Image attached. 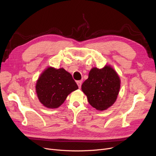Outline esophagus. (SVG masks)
Returning a JSON list of instances; mask_svg holds the SVG:
<instances>
[{"mask_svg": "<svg viewBox=\"0 0 156 156\" xmlns=\"http://www.w3.org/2000/svg\"><path fill=\"white\" fill-rule=\"evenodd\" d=\"M77 85H78V87H79V88H81V84H82V83H81V81H77Z\"/></svg>", "mask_w": 156, "mask_h": 156, "instance_id": "34e87169", "label": "esophagus"}]
</instances>
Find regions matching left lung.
Segmentation results:
<instances>
[{
    "instance_id": "left-lung-1",
    "label": "left lung",
    "mask_w": 156,
    "mask_h": 156,
    "mask_svg": "<svg viewBox=\"0 0 156 156\" xmlns=\"http://www.w3.org/2000/svg\"><path fill=\"white\" fill-rule=\"evenodd\" d=\"M120 79L110 65L102 69L92 68L81 90L88 103L98 111H105L116 101L120 88Z\"/></svg>"
}]
</instances>
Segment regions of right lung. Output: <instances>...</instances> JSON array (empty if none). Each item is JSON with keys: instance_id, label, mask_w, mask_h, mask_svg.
I'll return each mask as SVG.
<instances>
[{"instance_id": "right-lung-1", "label": "right lung", "mask_w": 156, "mask_h": 156, "mask_svg": "<svg viewBox=\"0 0 156 156\" xmlns=\"http://www.w3.org/2000/svg\"><path fill=\"white\" fill-rule=\"evenodd\" d=\"M78 89L71 75L63 68H47L36 84V92L40 102L49 108L59 107L69 94Z\"/></svg>"}]
</instances>
